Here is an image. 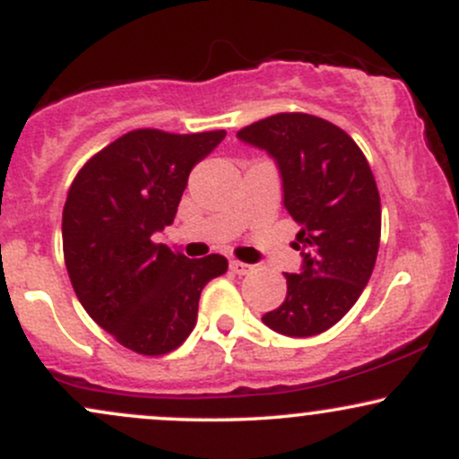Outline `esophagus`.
<instances>
[{
	"label": "esophagus",
	"instance_id": "1",
	"mask_svg": "<svg viewBox=\"0 0 459 459\" xmlns=\"http://www.w3.org/2000/svg\"><path fill=\"white\" fill-rule=\"evenodd\" d=\"M230 270H233L235 273H239V276H246V273H250L255 267L247 265V263H244V261L235 259V261H230Z\"/></svg>",
	"mask_w": 459,
	"mask_h": 459
}]
</instances>
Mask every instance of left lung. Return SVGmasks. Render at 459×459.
<instances>
[{
    "label": "left lung",
    "mask_w": 459,
    "mask_h": 459,
    "mask_svg": "<svg viewBox=\"0 0 459 459\" xmlns=\"http://www.w3.org/2000/svg\"><path fill=\"white\" fill-rule=\"evenodd\" d=\"M237 138L267 151L282 177L284 207L299 224V273H284L287 298L263 315L287 336L325 332L360 298L376 267L382 207L365 152L330 120L282 112L237 131Z\"/></svg>",
    "instance_id": "1"
}]
</instances>
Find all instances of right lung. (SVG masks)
Segmentation results:
<instances>
[{
  "label": "right lung",
  "instance_id": "right-lung-1",
  "mask_svg": "<svg viewBox=\"0 0 459 459\" xmlns=\"http://www.w3.org/2000/svg\"><path fill=\"white\" fill-rule=\"evenodd\" d=\"M224 135L129 131L83 163L68 189L62 247L75 296L135 354L177 350L196 325L203 287L229 270L222 255L187 259L152 241L175 220L192 168Z\"/></svg>",
  "mask_w": 459,
  "mask_h": 459
}]
</instances>
